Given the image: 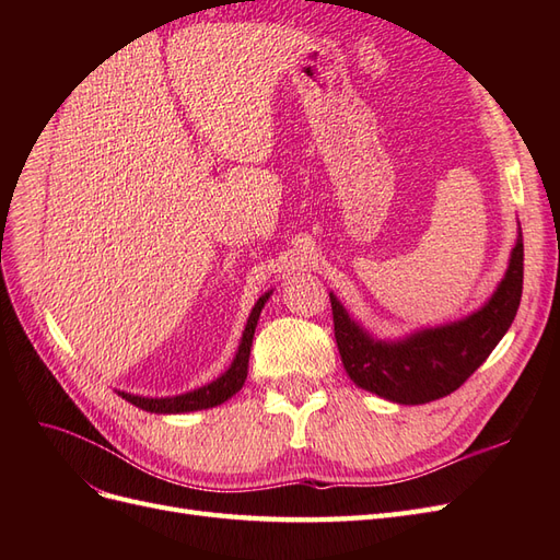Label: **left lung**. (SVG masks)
Listing matches in <instances>:
<instances>
[{"instance_id":"1","label":"left lung","mask_w":560,"mask_h":560,"mask_svg":"<svg viewBox=\"0 0 560 560\" xmlns=\"http://www.w3.org/2000/svg\"><path fill=\"white\" fill-rule=\"evenodd\" d=\"M523 292V235L510 266L481 308L463 319L425 327L401 338H376L329 292L334 336L350 381L395 404H428L451 395L502 341L516 317Z\"/></svg>"}]
</instances>
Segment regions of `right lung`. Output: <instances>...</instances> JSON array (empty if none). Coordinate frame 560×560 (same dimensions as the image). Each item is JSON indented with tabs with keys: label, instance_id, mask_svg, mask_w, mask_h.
Here are the masks:
<instances>
[{
	"label": "right lung",
	"instance_id": "1",
	"mask_svg": "<svg viewBox=\"0 0 560 560\" xmlns=\"http://www.w3.org/2000/svg\"><path fill=\"white\" fill-rule=\"evenodd\" d=\"M270 294H273V292H266L264 296H259L257 303H254V308L247 317L243 338H241V346H238V350H235V358H233L231 366L224 371L222 376L214 378L208 385L191 389V393L175 395V397H142V395L124 393V389H116L118 397H124L132 406H138V409L149 411V413H191V411L212 409V406H219V404H224L226 399H231L245 385L254 329H257L261 308L266 306V301L270 299Z\"/></svg>",
	"mask_w": 560,
	"mask_h": 560
}]
</instances>
